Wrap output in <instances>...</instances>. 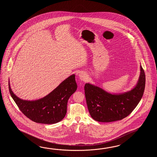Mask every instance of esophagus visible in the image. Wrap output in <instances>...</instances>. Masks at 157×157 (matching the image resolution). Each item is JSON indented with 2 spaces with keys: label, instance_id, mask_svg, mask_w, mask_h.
I'll return each instance as SVG.
<instances>
[{
  "label": "esophagus",
  "instance_id": "esophagus-1",
  "mask_svg": "<svg viewBox=\"0 0 157 157\" xmlns=\"http://www.w3.org/2000/svg\"><path fill=\"white\" fill-rule=\"evenodd\" d=\"M79 77H80V80L81 81H85L87 79L86 74L84 72H81L79 74Z\"/></svg>",
  "mask_w": 157,
  "mask_h": 157
}]
</instances>
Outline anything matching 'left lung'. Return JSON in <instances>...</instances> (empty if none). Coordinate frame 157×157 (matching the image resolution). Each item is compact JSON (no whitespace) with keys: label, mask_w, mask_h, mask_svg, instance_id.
Wrapping results in <instances>:
<instances>
[{"label":"left lung","mask_w":157,"mask_h":157,"mask_svg":"<svg viewBox=\"0 0 157 157\" xmlns=\"http://www.w3.org/2000/svg\"><path fill=\"white\" fill-rule=\"evenodd\" d=\"M145 75L140 64L136 85L122 93H110L100 87L86 83L84 87L87 108L91 117L100 122L121 120L136 108L143 95Z\"/></svg>","instance_id":"left-lung-1"}]
</instances>
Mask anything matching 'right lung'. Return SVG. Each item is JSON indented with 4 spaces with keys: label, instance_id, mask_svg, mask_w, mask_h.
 <instances>
[{
    "label": "right lung",
    "instance_id": "obj_1",
    "mask_svg": "<svg viewBox=\"0 0 157 157\" xmlns=\"http://www.w3.org/2000/svg\"><path fill=\"white\" fill-rule=\"evenodd\" d=\"M10 95L21 111L27 118L39 124H56L63 119L67 112V102L77 90L75 75L64 80L45 97L35 100H24L15 95L10 87Z\"/></svg>",
    "mask_w": 157,
    "mask_h": 157
}]
</instances>
